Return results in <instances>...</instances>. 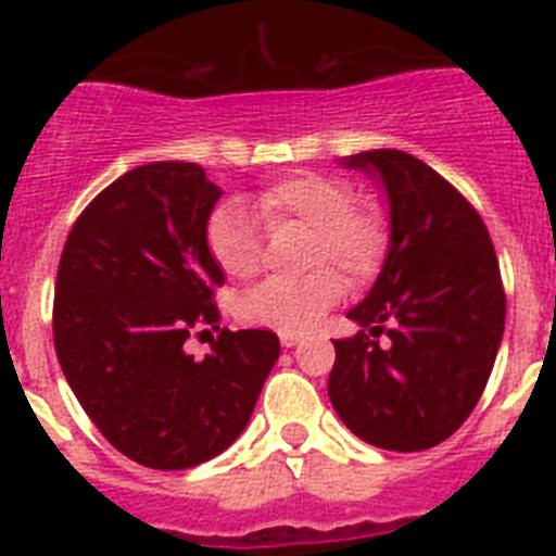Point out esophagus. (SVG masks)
<instances>
[{"mask_svg": "<svg viewBox=\"0 0 556 556\" xmlns=\"http://www.w3.org/2000/svg\"><path fill=\"white\" fill-rule=\"evenodd\" d=\"M298 342H301V337H298V333H281V345L283 348H294Z\"/></svg>", "mask_w": 556, "mask_h": 556, "instance_id": "obj_1", "label": "esophagus"}]
</instances>
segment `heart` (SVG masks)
<instances>
[{"label": "heart", "mask_w": 556, "mask_h": 556, "mask_svg": "<svg viewBox=\"0 0 556 556\" xmlns=\"http://www.w3.org/2000/svg\"><path fill=\"white\" fill-rule=\"evenodd\" d=\"M253 211L267 230L287 225L308 228L306 275H275L250 289L239 317L250 326L281 333L312 331L323 314L345 294V279L362 287L372 281L392 250L390 211L376 200H356L351 180L326 172H294L255 191ZM205 248L233 281H248L262 269L264 236L236 203L211 211Z\"/></svg>", "instance_id": "heart-1"}]
</instances>
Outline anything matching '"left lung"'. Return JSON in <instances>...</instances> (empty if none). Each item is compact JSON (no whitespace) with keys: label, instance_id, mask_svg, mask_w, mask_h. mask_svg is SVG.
I'll return each mask as SVG.
<instances>
[{"label":"left lung","instance_id":"left-lung-1","mask_svg":"<svg viewBox=\"0 0 556 556\" xmlns=\"http://www.w3.org/2000/svg\"><path fill=\"white\" fill-rule=\"evenodd\" d=\"M342 164L384 184L392 250L370 294L348 312L362 331L333 339L328 397L365 443L434 448L479 404L504 337L495 248L479 211L409 152L370 150Z\"/></svg>","mask_w":556,"mask_h":556}]
</instances>
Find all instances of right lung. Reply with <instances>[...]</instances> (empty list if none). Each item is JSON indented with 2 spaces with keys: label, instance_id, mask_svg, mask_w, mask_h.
Masks as SVG:
<instances>
[{
  "label": "right lung",
  "instance_id": "right-lung-1",
  "mask_svg": "<svg viewBox=\"0 0 556 556\" xmlns=\"http://www.w3.org/2000/svg\"><path fill=\"white\" fill-rule=\"evenodd\" d=\"M219 194L200 164L136 166L86 205L58 264L63 376L108 443L144 468L186 470L223 454L281 356L264 328H223L205 358L184 348L194 328H219L214 289L225 275L205 248Z\"/></svg>",
  "mask_w": 556,
  "mask_h": 556
}]
</instances>
